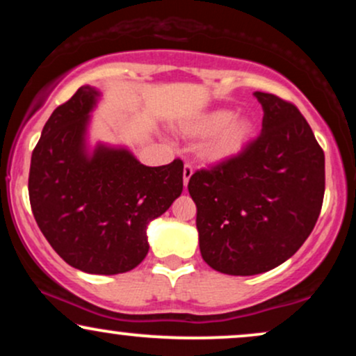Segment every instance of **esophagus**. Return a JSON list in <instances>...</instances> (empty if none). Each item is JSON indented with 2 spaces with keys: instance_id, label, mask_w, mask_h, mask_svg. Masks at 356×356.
I'll list each match as a JSON object with an SVG mask.
<instances>
[{
  "instance_id": "esophagus-1",
  "label": "esophagus",
  "mask_w": 356,
  "mask_h": 356,
  "mask_svg": "<svg viewBox=\"0 0 356 356\" xmlns=\"http://www.w3.org/2000/svg\"><path fill=\"white\" fill-rule=\"evenodd\" d=\"M192 172H194V170H192V167L189 165V164H186L184 165V172H182V177H184V186L187 187V184H189V179L192 177Z\"/></svg>"
}]
</instances>
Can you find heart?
Listing matches in <instances>:
<instances>
[{"label":"heart","mask_w":356,"mask_h":356,"mask_svg":"<svg viewBox=\"0 0 356 356\" xmlns=\"http://www.w3.org/2000/svg\"><path fill=\"white\" fill-rule=\"evenodd\" d=\"M182 132L192 138H207L201 147L202 161L222 165L246 152L256 136V124L229 108H212L187 120Z\"/></svg>","instance_id":"heart-1"}]
</instances>
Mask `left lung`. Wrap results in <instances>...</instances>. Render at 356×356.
Here are the masks:
<instances>
[{
  "instance_id": "1",
  "label": "left lung",
  "mask_w": 356,
  "mask_h": 356,
  "mask_svg": "<svg viewBox=\"0 0 356 356\" xmlns=\"http://www.w3.org/2000/svg\"><path fill=\"white\" fill-rule=\"evenodd\" d=\"M261 136L241 157L191 177L202 259L231 276L266 273L312 234L325 195V154L295 105L254 92Z\"/></svg>"
}]
</instances>
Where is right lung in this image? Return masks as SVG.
<instances>
[{
	"label": "right lung",
	"mask_w": 356,
	"mask_h": 356,
	"mask_svg": "<svg viewBox=\"0 0 356 356\" xmlns=\"http://www.w3.org/2000/svg\"><path fill=\"white\" fill-rule=\"evenodd\" d=\"M99 88L51 113L31 155V211L58 256L90 275L127 273L149 252L147 226L182 192L184 164L149 167L125 145L90 144Z\"/></svg>",
	"instance_id": "right-lung-1"
}]
</instances>
